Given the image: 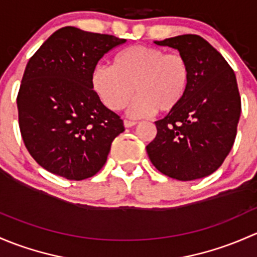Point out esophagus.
<instances>
[{
    "mask_svg": "<svg viewBox=\"0 0 257 257\" xmlns=\"http://www.w3.org/2000/svg\"><path fill=\"white\" fill-rule=\"evenodd\" d=\"M123 126H125L126 128L134 127V126H136V122H135V121H128V120H125V121H123Z\"/></svg>",
    "mask_w": 257,
    "mask_h": 257,
    "instance_id": "1",
    "label": "esophagus"
}]
</instances>
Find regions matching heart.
<instances>
[{"mask_svg": "<svg viewBox=\"0 0 257 257\" xmlns=\"http://www.w3.org/2000/svg\"><path fill=\"white\" fill-rule=\"evenodd\" d=\"M189 83L190 68L183 55L140 44L121 50L111 67L97 65L91 73L92 90L112 111L123 109L136 88L139 96L127 111L135 118L177 109Z\"/></svg>", "mask_w": 257, "mask_h": 257, "instance_id": "heart-1", "label": "heart"}]
</instances>
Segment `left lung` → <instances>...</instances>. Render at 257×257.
<instances>
[{"instance_id": "left-lung-1", "label": "left lung", "mask_w": 257, "mask_h": 257, "mask_svg": "<svg viewBox=\"0 0 257 257\" xmlns=\"http://www.w3.org/2000/svg\"><path fill=\"white\" fill-rule=\"evenodd\" d=\"M155 43L186 58L190 83L179 106L155 122L157 135L147 145V155L171 178H203L223 165L236 137L241 112L236 76L223 55L197 34Z\"/></svg>"}]
</instances>
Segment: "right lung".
<instances>
[{"mask_svg":"<svg viewBox=\"0 0 257 257\" xmlns=\"http://www.w3.org/2000/svg\"><path fill=\"white\" fill-rule=\"evenodd\" d=\"M125 42L69 26L54 32L27 63L17 96L21 135L34 161L50 173L90 178L125 131L120 116L91 88L97 62Z\"/></svg>","mask_w":257,"mask_h":257,"instance_id":"add662e5","label":"right lung"}]
</instances>
